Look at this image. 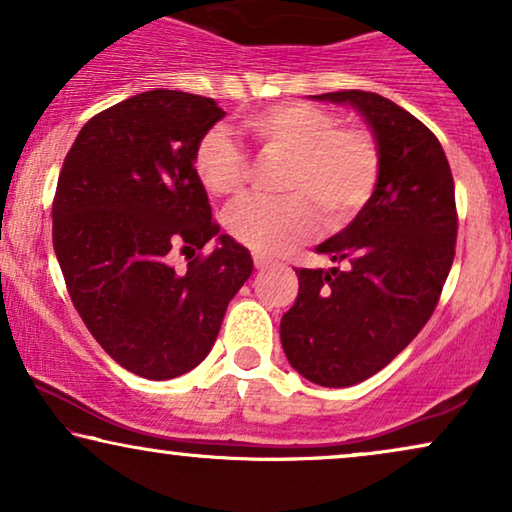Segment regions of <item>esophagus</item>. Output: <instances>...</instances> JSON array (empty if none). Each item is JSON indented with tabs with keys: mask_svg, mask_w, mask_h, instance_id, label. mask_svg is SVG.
Here are the masks:
<instances>
[{
	"mask_svg": "<svg viewBox=\"0 0 512 512\" xmlns=\"http://www.w3.org/2000/svg\"><path fill=\"white\" fill-rule=\"evenodd\" d=\"M254 265H256L258 270H263V268H270V265H272V258L263 256V254H254Z\"/></svg>",
	"mask_w": 512,
	"mask_h": 512,
	"instance_id": "obj_1",
	"label": "esophagus"
}]
</instances>
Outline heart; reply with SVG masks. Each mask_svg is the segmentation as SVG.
<instances>
[{
	"instance_id": "heart-1",
	"label": "heart",
	"mask_w": 512,
	"mask_h": 512,
	"mask_svg": "<svg viewBox=\"0 0 512 512\" xmlns=\"http://www.w3.org/2000/svg\"><path fill=\"white\" fill-rule=\"evenodd\" d=\"M242 130L263 151L286 156L284 198H247L226 214V228L256 254H282L314 233L356 219L380 184L382 153L359 125H340L333 111L307 102H282L254 111ZM193 174L214 198L242 191L247 156L223 130H209L193 153Z\"/></svg>"
}]
</instances>
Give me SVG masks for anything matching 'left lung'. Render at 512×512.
Returning a JSON list of instances; mask_svg holds the SVG:
<instances>
[{
    "label": "left lung",
    "instance_id": "obj_1",
    "mask_svg": "<svg viewBox=\"0 0 512 512\" xmlns=\"http://www.w3.org/2000/svg\"><path fill=\"white\" fill-rule=\"evenodd\" d=\"M347 104L373 132L382 174L366 209L317 247L335 268H300L279 324L286 359L319 387H352L396 359L436 310L454 261L457 207L445 151L422 121L366 90Z\"/></svg>",
    "mask_w": 512,
    "mask_h": 512
}]
</instances>
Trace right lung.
Listing matches in <instances>:
<instances>
[{"instance_id": "add662e5", "label": "right lung", "mask_w": 512, "mask_h": 512, "mask_svg": "<svg viewBox=\"0 0 512 512\" xmlns=\"http://www.w3.org/2000/svg\"><path fill=\"white\" fill-rule=\"evenodd\" d=\"M223 116L212 97L146 90L90 118L60 170L53 249L69 296L104 352L146 380L205 359L254 270L193 174L195 146ZM212 236V255L173 268L177 250Z\"/></svg>"}]
</instances>
